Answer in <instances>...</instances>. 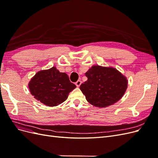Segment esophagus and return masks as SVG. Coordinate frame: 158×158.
I'll list each match as a JSON object with an SVG mask.
<instances>
[{"instance_id": "1", "label": "esophagus", "mask_w": 158, "mask_h": 158, "mask_svg": "<svg viewBox=\"0 0 158 158\" xmlns=\"http://www.w3.org/2000/svg\"><path fill=\"white\" fill-rule=\"evenodd\" d=\"M81 84H82V81H81V80H78L77 82H76L75 83L76 85V86H77V87H79L80 85H81Z\"/></svg>"}]
</instances>
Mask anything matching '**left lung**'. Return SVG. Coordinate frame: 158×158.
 Segmentation results:
<instances>
[{"label":"left lung","instance_id":"8db88e82","mask_svg":"<svg viewBox=\"0 0 158 158\" xmlns=\"http://www.w3.org/2000/svg\"><path fill=\"white\" fill-rule=\"evenodd\" d=\"M88 80L80 89L94 106L106 107L117 102L125 94L128 81L116 69L93 66L86 73Z\"/></svg>","mask_w":158,"mask_h":158}]
</instances>
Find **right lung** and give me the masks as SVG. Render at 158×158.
<instances>
[{"label": "right lung", "instance_id": "1", "mask_svg": "<svg viewBox=\"0 0 158 158\" xmlns=\"http://www.w3.org/2000/svg\"><path fill=\"white\" fill-rule=\"evenodd\" d=\"M30 93L37 101L49 107L66 101L76 86L70 82L68 75L60 73L55 66L38 72L28 84Z\"/></svg>", "mask_w": 158, "mask_h": 158}]
</instances>
